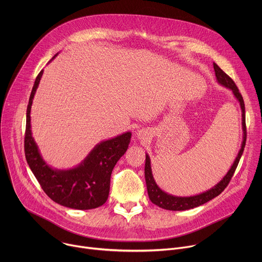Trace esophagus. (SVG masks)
<instances>
[{"instance_id":"1","label":"esophagus","mask_w":262,"mask_h":262,"mask_svg":"<svg viewBox=\"0 0 262 262\" xmlns=\"http://www.w3.org/2000/svg\"><path fill=\"white\" fill-rule=\"evenodd\" d=\"M136 137L138 138V140L146 142L149 140V138H150V133H149V130L147 129H140L136 133Z\"/></svg>"}]
</instances>
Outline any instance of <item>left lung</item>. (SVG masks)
I'll list each match as a JSON object with an SVG mask.
<instances>
[{
  "label": "left lung",
  "instance_id": "8db88e82",
  "mask_svg": "<svg viewBox=\"0 0 262 262\" xmlns=\"http://www.w3.org/2000/svg\"><path fill=\"white\" fill-rule=\"evenodd\" d=\"M213 68H214V73H215V78L216 82L222 85L223 87H226L230 89L236 98V100L239 102L241 110H242V128H243V142L239 151L237 154V157L235 158L232 166L230 167L229 171L227 174L224 176L215 185H213L212 188L209 190L194 195V196H175L172 194H169L165 191H163L158 183L155 180V177L152 175V170H151V163H150V158L146 154V160H145V181H146V186H147V192L148 196L150 201L158 205L161 208L167 209V210H186V209H191L198 207L211 199L215 198L219 196L224 190H225L226 186L228 185L230 179L232 178L235 169L239 163V160L243 156L245 145H246V140H247V130H246V115H245V102L243 99L242 94L239 93L235 83L232 81V79L227 76V74L224 72L215 63H213Z\"/></svg>",
  "mask_w": 262,
  "mask_h": 262
}]
</instances>
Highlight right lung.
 Returning a JSON list of instances; mask_svg holds the SVG:
<instances>
[{"label":"right lung","mask_w":262,"mask_h":262,"mask_svg":"<svg viewBox=\"0 0 262 262\" xmlns=\"http://www.w3.org/2000/svg\"><path fill=\"white\" fill-rule=\"evenodd\" d=\"M42 74L43 70L35 80L27 107L25 136L27 163L45 193L56 203L80 210L99 207L107 200L112 171L126 152L132 133L126 132L99 142L76 167L70 169L53 168L42 158L31 129V107Z\"/></svg>","instance_id":"right-lung-1"}]
</instances>
